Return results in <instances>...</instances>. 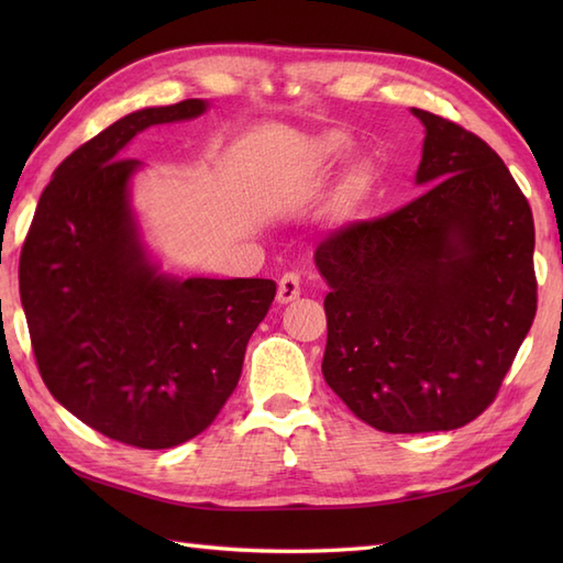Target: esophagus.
I'll return each instance as SVG.
<instances>
[{
	"label": "esophagus",
	"mask_w": 563,
	"mask_h": 563,
	"mask_svg": "<svg viewBox=\"0 0 563 563\" xmlns=\"http://www.w3.org/2000/svg\"><path fill=\"white\" fill-rule=\"evenodd\" d=\"M300 297V275L297 273H285L278 283V302L288 305Z\"/></svg>",
	"instance_id": "1"
}]
</instances>
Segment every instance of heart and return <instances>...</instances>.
Listing matches in <instances>:
<instances>
[{
  "label": "heart",
  "mask_w": 563,
  "mask_h": 563,
  "mask_svg": "<svg viewBox=\"0 0 563 563\" xmlns=\"http://www.w3.org/2000/svg\"><path fill=\"white\" fill-rule=\"evenodd\" d=\"M343 147H345V142L341 135H324L314 142V157L321 162L333 159V157H339Z\"/></svg>",
  "instance_id": "heart-1"
}]
</instances>
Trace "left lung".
<instances>
[{"label":"left lung","instance_id":"obj_1","mask_svg":"<svg viewBox=\"0 0 563 563\" xmlns=\"http://www.w3.org/2000/svg\"><path fill=\"white\" fill-rule=\"evenodd\" d=\"M426 125L423 196L317 246L331 292L321 373L385 433L462 428L494 404L534 321V220L504 159L462 125Z\"/></svg>","mask_w":563,"mask_h":563}]
</instances>
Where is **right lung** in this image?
<instances>
[{
	"mask_svg": "<svg viewBox=\"0 0 563 563\" xmlns=\"http://www.w3.org/2000/svg\"><path fill=\"white\" fill-rule=\"evenodd\" d=\"M206 101L142 109L84 142L45 186L19 258L38 373L81 423L140 450L202 433L236 389L275 283L157 273L128 206L140 130L188 121Z\"/></svg>",
	"mask_w": 563,
	"mask_h": 563,
	"instance_id": "right-lung-1",
	"label": "right lung"
}]
</instances>
